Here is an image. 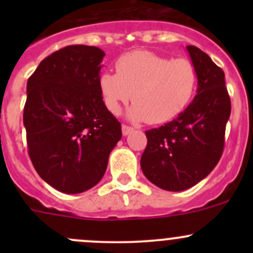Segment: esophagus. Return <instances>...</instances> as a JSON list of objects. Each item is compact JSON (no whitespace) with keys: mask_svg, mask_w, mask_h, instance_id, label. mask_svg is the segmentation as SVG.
I'll use <instances>...</instances> for the list:
<instances>
[{"mask_svg":"<svg viewBox=\"0 0 253 253\" xmlns=\"http://www.w3.org/2000/svg\"><path fill=\"white\" fill-rule=\"evenodd\" d=\"M132 131H133L132 127L127 126V125H122V134H124V136H127V134L131 133Z\"/></svg>","mask_w":253,"mask_h":253,"instance_id":"esophagus-1","label":"esophagus"}]
</instances>
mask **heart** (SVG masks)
Wrapping results in <instances>:
<instances>
[{
  "mask_svg": "<svg viewBox=\"0 0 253 253\" xmlns=\"http://www.w3.org/2000/svg\"><path fill=\"white\" fill-rule=\"evenodd\" d=\"M197 86V71L187 58H171L150 51H133L116 62V75L101 73L99 88L114 115L133 100L128 117L133 121L164 124L190 104Z\"/></svg>",
  "mask_w": 253,
  "mask_h": 253,
  "instance_id": "heart-1",
  "label": "heart"
}]
</instances>
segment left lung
Masks as SVG:
<instances>
[{
  "label": "left lung",
  "instance_id": "left-lung-1",
  "mask_svg": "<svg viewBox=\"0 0 253 253\" xmlns=\"http://www.w3.org/2000/svg\"><path fill=\"white\" fill-rule=\"evenodd\" d=\"M187 51L197 71V94L176 119L145 131L141 158L145 177L167 191L187 190L215 168L231 112L223 70L201 48L188 45Z\"/></svg>",
  "mask_w": 253,
  "mask_h": 253
}]
</instances>
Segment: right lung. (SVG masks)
Masks as SVG:
<instances>
[{
	"label": "right lung",
	"instance_id": "obj_1",
	"mask_svg": "<svg viewBox=\"0 0 253 253\" xmlns=\"http://www.w3.org/2000/svg\"><path fill=\"white\" fill-rule=\"evenodd\" d=\"M104 56L99 47L70 45L44 58L28 79V153L40 177L60 192L94 187L121 139V124L99 88Z\"/></svg>",
	"mask_w": 253,
	"mask_h": 253
}]
</instances>
